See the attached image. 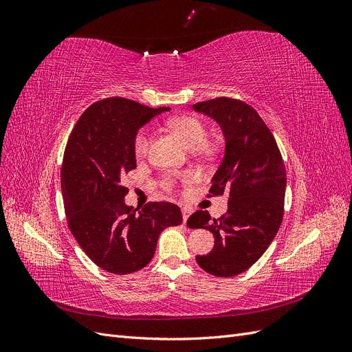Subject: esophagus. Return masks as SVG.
Returning a JSON list of instances; mask_svg holds the SVG:
<instances>
[{"instance_id":"esophagus-1","label":"esophagus","mask_w":352,"mask_h":352,"mask_svg":"<svg viewBox=\"0 0 352 352\" xmlns=\"http://www.w3.org/2000/svg\"><path fill=\"white\" fill-rule=\"evenodd\" d=\"M190 214H192V210L188 208V207H182V217H184V221H185V223L188 221V219H189Z\"/></svg>"}]
</instances>
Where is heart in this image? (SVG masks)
<instances>
[{"mask_svg": "<svg viewBox=\"0 0 352 352\" xmlns=\"http://www.w3.org/2000/svg\"><path fill=\"white\" fill-rule=\"evenodd\" d=\"M168 126L180 136V140L189 148L190 151H199L207 145L208 132L207 127L202 124L197 117L184 116L170 120ZM151 132L150 129H141L136 133L133 141V151L136 157H145L150 151Z\"/></svg>", "mask_w": 352, "mask_h": 352, "instance_id": "heart-1", "label": "heart"}]
</instances>
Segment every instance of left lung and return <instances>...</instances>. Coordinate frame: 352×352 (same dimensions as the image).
<instances>
[{"instance_id":"left-lung-1","label":"left lung","mask_w":352,"mask_h":352,"mask_svg":"<svg viewBox=\"0 0 352 352\" xmlns=\"http://www.w3.org/2000/svg\"><path fill=\"white\" fill-rule=\"evenodd\" d=\"M192 109L221 129L225 155L211 179L210 195L229 198L226 214L211 220L207 211L188 219L190 229H207L214 248L197 255L207 273L230 278L248 270L269 248L283 219L286 172L278 144L258 113L248 104L216 98Z\"/></svg>"}]
</instances>
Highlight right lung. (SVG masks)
Segmentation results:
<instances>
[{
  "mask_svg": "<svg viewBox=\"0 0 352 352\" xmlns=\"http://www.w3.org/2000/svg\"><path fill=\"white\" fill-rule=\"evenodd\" d=\"M168 107L151 109L126 98L92 104L74 124L61 166L69 229L85 254L113 274L141 270L151 261L160 233L182 223L170 202H148L136 212L124 202L123 176L136 167L138 131Z\"/></svg>",
  "mask_w": 352,
  "mask_h": 352,
  "instance_id": "obj_1",
  "label": "right lung"
}]
</instances>
